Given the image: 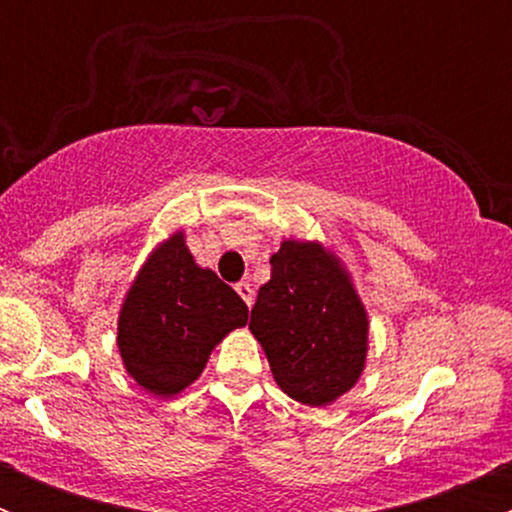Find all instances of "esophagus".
<instances>
[{
  "label": "esophagus",
  "mask_w": 512,
  "mask_h": 512,
  "mask_svg": "<svg viewBox=\"0 0 512 512\" xmlns=\"http://www.w3.org/2000/svg\"><path fill=\"white\" fill-rule=\"evenodd\" d=\"M235 289H237V294H240V297H242V302H245L247 307H250L252 299H255V292H252V287L247 285V282H237Z\"/></svg>",
  "instance_id": "1"
}]
</instances>
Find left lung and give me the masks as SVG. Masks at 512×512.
I'll return each instance as SVG.
<instances>
[{
	"label": "left lung",
	"instance_id": "8db88e82",
	"mask_svg": "<svg viewBox=\"0 0 512 512\" xmlns=\"http://www.w3.org/2000/svg\"><path fill=\"white\" fill-rule=\"evenodd\" d=\"M270 265V282L260 287L252 307L250 332L287 396L307 406L332 404L364 369V304L337 257L319 242L285 240Z\"/></svg>",
	"mask_w": 512,
	"mask_h": 512
}]
</instances>
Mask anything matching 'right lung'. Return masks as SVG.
<instances>
[{
	"mask_svg": "<svg viewBox=\"0 0 512 512\" xmlns=\"http://www.w3.org/2000/svg\"><path fill=\"white\" fill-rule=\"evenodd\" d=\"M247 324V304L213 270L195 265L183 232L148 257L118 317L126 371L151 394L173 396L203 374L227 332Z\"/></svg>",
	"mask_w": 512,
	"mask_h": 512,
	"instance_id": "right-lung-1",
	"label": "right lung"
}]
</instances>
